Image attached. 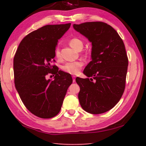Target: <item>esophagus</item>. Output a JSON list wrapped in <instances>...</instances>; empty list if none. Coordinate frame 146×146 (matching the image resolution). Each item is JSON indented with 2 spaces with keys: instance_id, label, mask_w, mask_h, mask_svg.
I'll use <instances>...</instances> for the list:
<instances>
[{
  "instance_id": "1",
  "label": "esophagus",
  "mask_w": 146,
  "mask_h": 146,
  "mask_svg": "<svg viewBox=\"0 0 146 146\" xmlns=\"http://www.w3.org/2000/svg\"><path fill=\"white\" fill-rule=\"evenodd\" d=\"M72 77H73V82H75V78H76V76H75V75H73V76H72Z\"/></svg>"
}]
</instances>
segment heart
Listing matches in <instances>:
<instances>
[{"label": "heart", "instance_id": "b5f03b06", "mask_svg": "<svg viewBox=\"0 0 146 146\" xmlns=\"http://www.w3.org/2000/svg\"><path fill=\"white\" fill-rule=\"evenodd\" d=\"M68 43L70 46L73 48L74 49L78 50V51H80L84 47V42L79 38H74L71 39L68 41ZM54 54L56 58L60 57V50L58 47L55 49ZM83 66L84 62L81 61V60L67 62L62 66V70L66 73L72 74V75H76V74H77L80 71V69Z\"/></svg>", "mask_w": 146, "mask_h": 146}]
</instances>
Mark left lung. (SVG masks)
Instances as JSON below:
<instances>
[{"instance_id":"1","label":"left lung","mask_w":146,"mask_h":146,"mask_svg":"<svg viewBox=\"0 0 146 146\" xmlns=\"http://www.w3.org/2000/svg\"><path fill=\"white\" fill-rule=\"evenodd\" d=\"M73 28L92 43V60L76 78L78 99L84 110L92 114L107 112L119 102L125 89L128 59L123 39L110 25L102 22L74 24Z\"/></svg>"}]
</instances>
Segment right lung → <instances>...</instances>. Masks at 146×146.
<instances>
[{
	"instance_id": "right-lung-1",
	"label": "right lung",
	"mask_w": 146,
	"mask_h": 146,
	"mask_svg": "<svg viewBox=\"0 0 146 146\" xmlns=\"http://www.w3.org/2000/svg\"><path fill=\"white\" fill-rule=\"evenodd\" d=\"M70 26V23L47 25L31 32L16 52L13 59L15 87L25 107L37 117L49 119L57 115L73 82L70 74L51 64L55 62L58 39ZM48 74L56 75L54 80H46Z\"/></svg>"
}]
</instances>
